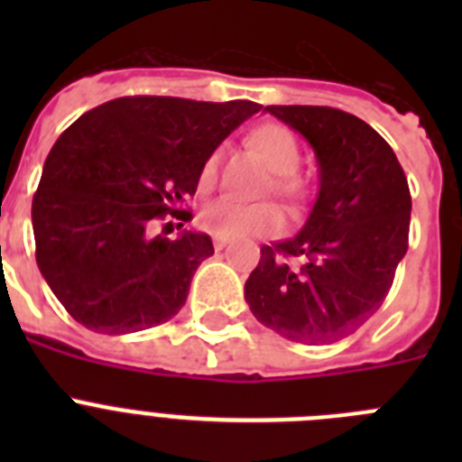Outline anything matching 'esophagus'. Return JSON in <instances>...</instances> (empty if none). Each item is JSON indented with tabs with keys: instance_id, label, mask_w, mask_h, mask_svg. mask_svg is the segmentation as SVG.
<instances>
[{
	"instance_id": "esophagus-1",
	"label": "esophagus",
	"mask_w": 462,
	"mask_h": 462,
	"mask_svg": "<svg viewBox=\"0 0 462 462\" xmlns=\"http://www.w3.org/2000/svg\"><path fill=\"white\" fill-rule=\"evenodd\" d=\"M212 243H215V250H224V247H226V245H228V238H222V236H215V238H212Z\"/></svg>"
}]
</instances>
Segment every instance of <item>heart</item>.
I'll return each instance as SVG.
<instances>
[{"label": "heart", "instance_id": "heart-1", "mask_svg": "<svg viewBox=\"0 0 462 462\" xmlns=\"http://www.w3.org/2000/svg\"><path fill=\"white\" fill-rule=\"evenodd\" d=\"M250 145L261 162L273 171L271 189L289 203L300 201L305 196L303 178L296 173L300 166V148L289 129L280 125L256 126L250 134ZM219 159L222 152L215 150L206 157L199 171V187L210 189L217 180ZM206 231L222 238H243V236H266L275 234L282 226V215L273 203H238L231 199H217L208 203L199 215Z\"/></svg>", "mask_w": 462, "mask_h": 462}]
</instances>
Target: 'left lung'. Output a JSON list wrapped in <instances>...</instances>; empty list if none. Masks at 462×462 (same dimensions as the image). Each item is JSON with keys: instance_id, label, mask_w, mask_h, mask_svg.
Instances as JSON below:
<instances>
[{"instance_id": "1", "label": "left lung", "mask_w": 462, "mask_h": 462, "mask_svg": "<svg viewBox=\"0 0 462 462\" xmlns=\"http://www.w3.org/2000/svg\"><path fill=\"white\" fill-rule=\"evenodd\" d=\"M263 113L312 145L319 194L293 238L261 247L245 300L282 337L330 345L365 324L393 284L410 236L405 171L389 143L352 113L328 106H266Z\"/></svg>"}]
</instances>
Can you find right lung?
<instances>
[{
	"label": "right lung",
	"instance_id": "right-lung-1",
	"mask_svg": "<svg viewBox=\"0 0 462 462\" xmlns=\"http://www.w3.org/2000/svg\"><path fill=\"white\" fill-rule=\"evenodd\" d=\"M259 110L254 101L122 97L57 138L32 226L41 275L73 319L125 336L180 312L196 268L215 250L208 234L171 240L157 224L164 215L189 222L178 206L199 187L201 164Z\"/></svg>",
	"mask_w": 462,
	"mask_h": 462
}]
</instances>
